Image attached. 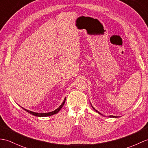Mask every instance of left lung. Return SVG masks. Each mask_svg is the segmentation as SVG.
Instances as JSON below:
<instances>
[{
	"label": "left lung",
	"mask_w": 148,
	"mask_h": 148,
	"mask_svg": "<svg viewBox=\"0 0 148 148\" xmlns=\"http://www.w3.org/2000/svg\"><path fill=\"white\" fill-rule=\"evenodd\" d=\"M90 104H91V103H90ZM91 106H92V108H93V109H94V111H96L97 112H98L99 114H101V115L103 116V115L102 114H101V113H100V112H99L98 111H97V110H96V109H95V108H93V107L92 106V104H91ZM109 117H111V118H118V117H117V116H112V115H111V116H109Z\"/></svg>",
	"instance_id": "1"
}]
</instances>
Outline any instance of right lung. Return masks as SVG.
Here are the masks:
<instances>
[{
  "label": "right lung",
  "instance_id": "1",
  "mask_svg": "<svg viewBox=\"0 0 148 148\" xmlns=\"http://www.w3.org/2000/svg\"><path fill=\"white\" fill-rule=\"evenodd\" d=\"M65 100H66V97L65 98V99H64V102H62V104H61L60 106L57 109H55V111H51V112H44V113L35 112H33V111H29V110H27V109H24L23 108H22V107H21V108L23 109H24L25 111H26L27 112H28L29 113H30V114H32V115H34V116H38V117H46V116H49L55 114H56V113H58V112L60 111V109L62 108V107L64 106V103H65Z\"/></svg>",
  "mask_w": 148,
  "mask_h": 148
}]
</instances>
